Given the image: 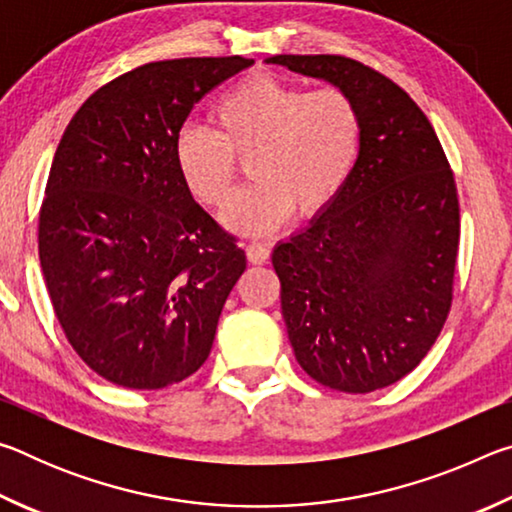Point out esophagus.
<instances>
[{"label":"esophagus","instance_id":"esophagus-1","mask_svg":"<svg viewBox=\"0 0 512 512\" xmlns=\"http://www.w3.org/2000/svg\"><path fill=\"white\" fill-rule=\"evenodd\" d=\"M246 257L250 264H264L268 257H271V248L266 244H250L246 246Z\"/></svg>","mask_w":512,"mask_h":512}]
</instances>
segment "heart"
Masks as SVG:
<instances>
[{"label":"heart","instance_id":"heart-1","mask_svg":"<svg viewBox=\"0 0 512 512\" xmlns=\"http://www.w3.org/2000/svg\"><path fill=\"white\" fill-rule=\"evenodd\" d=\"M214 131L187 124L173 142V160L196 201L216 207L228 196L237 158L253 183L223 207L225 228L266 235L296 212L323 214L357 169L363 117L348 92H309L271 74H253L212 106Z\"/></svg>","mask_w":512,"mask_h":512}]
</instances>
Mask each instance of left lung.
I'll list each match as a JSON object with an SVG mask.
<instances>
[{"mask_svg":"<svg viewBox=\"0 0 512 512\" xmlns=\"http://www.w3.org/2000/svg\"><path fill=\"white\" fill-rule=\"evenodd\" d=\"M266 63L348 92L363 149L341 196L273 248L296 359L343 393L391 386L436 343L452 307L458 196L436 131L409 94L345 56Z\"/></svg>","mask_w":512,"mask_h":512,"instance_id":"8db88e82","label":"left lung"}]
</instances>
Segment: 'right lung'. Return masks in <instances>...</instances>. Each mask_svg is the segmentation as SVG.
Segmentation results:
<instances>
[{"instance_id":"1","label":"right lung","mask_w":512,"mask_h":512,"mask_svg":"<svg viewBox=\"0 0 512 512\" xmlns=\"http://www.w3.org/2000/svg\"><path fill=\"white\" fill-rule=\"evenodd\" d=\"M253 58L160 60L99 88L51 162L38 250L67 341L112 384L155 391L210 357L246 255L185 187L173 142Z\"/></svg>"}]
</instances>
